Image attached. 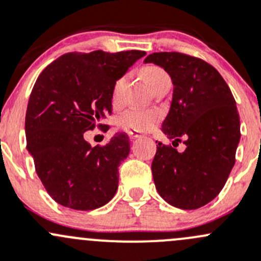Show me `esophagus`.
<instances>
[{
    "mask_svg": "<svg viewBox=\"0 0 261 261\" xmlns=\"http://www.w3.org/2000/svg\"><path fill=\"white\" fill-rule=\"evenodd\" d=\"M127 135L130 139H138V138H141V136H144L143 134L138 133V131H128Z\"/></svg>",
    "mask_w": 261,
    "mask_h": 261,
    "instance_id": "esophagus-1",
    "label": "esophagus"
}]
</instances>
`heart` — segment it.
<instances>
[{
    "label": "heart",
    "mask_w": 261,
    "mask_h": 261,
    "mask_svg": "<svg viewBox=\"0 0 261 261\" xmlns=\"http://www.w3.org/2000/svg\"><path fill=\"white\" fill-rule=\"evenodd\" d=\"M141 76L145 80L146 84L150 89H153L156 84H159L163 80L169 79L167 72L162 67L155 65H149L141 69ZM123 84H125V77H118L112 87L111 92V100L115 106L120 103L121 92H122ZM161 118V113L156 110H139V108H130L121 113L116 118V125L122 130L138 131V133H145L151 130L156 122Z\"/></svg>",
    "instance_id": "b5f03b06"
}]
</instances>
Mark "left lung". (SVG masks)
Listing matches in <instances>:
<instances>
[{
    "label": "left lung",
    "mask_w": 261,
    "mask_h": 261,
    "mask_svg": "<svg viewBox=\"0 0 261 261\" xmlns=\"http://www.w3.org/2000/svg\"><path fill=\"white\" fill-rule=\"evenodd\" d=\"M163 67L173 83L171 110L162 130L172 144L158 143L151 163L156 191L171 205L192 211L213 200L236 162L240 116L236 100L211 63L179 52L145 58ZM185 138L187 149H174Z\"/></svg>",
    "instance_id": "left-lung-1"
}]
</instances>
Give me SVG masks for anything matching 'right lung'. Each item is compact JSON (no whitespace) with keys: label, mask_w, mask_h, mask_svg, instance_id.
<instances>
[{"label":"right lung","mask_w":261,"mask_h":261,"mask_svg":"<svg viewBox=\"0 0 261 261\" xmlns=\"http://www.w3.org/2000/svg\"><path fill=\"white\" fill-rule=\"evenodd\" d=\"M144 50L70 52L38 76L25 116L27 149L35 171L56 203L75 211L107 204L118 187V166L130 153L126 134L90 146L84 133L112 113L111 92Z\"/></svg>","instance_id":"add662e5"}]
</instances>
